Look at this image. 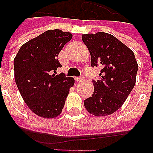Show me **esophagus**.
<instances>
[{"instance_id":"34e87169","label":"esophagus","mask_w":153,"mask_h":153,"mask_svg":"<svg viewBox=\"0 0 153 153\" xmlns=\"http://www.w3.org/2000/svg\"><path fill=\"white\" fill-rule=\"evenodd\" d=\"M84 80V76H80V77H75V81L77 82L82 81Z\"/></svg>"}]
</instances>
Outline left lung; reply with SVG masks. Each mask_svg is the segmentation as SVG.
<instances>
[{"instance_id":"obj_1","label":"left lung","mask_w":153,"mask_h":153,"mask_svg":"<svg viewBox=\"0 0 153 153\" xmlns=\"http://www.w3.org/2000/svg\"><path fill=\"white\" fill-rule=\"evenodd\" d=\"M92 67H101L100 80L93 81L92 97L84 101L89 113L110 115L121 107L134 88L138 71L135 55L114 35L104 32L82 34Z\"/></svg>"}]
</instances>
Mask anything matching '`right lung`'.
<instances>
[{
    "instance_id": "obj_1",
    "label": "right lung",
    "mask_w": 153,
    "mask_h": 153,
    "mask_svg": "<svg viewBox=\"0 0 153 153\" xmlns=\"http://www.w3.org/2000/svg\"><path fill=\"white\" fill-rule=\"evenodd\" d=\"M72 38L69 32L49 30L24 43L13 60L14 79L24 102L35 114L52 119L60 114L74 79L64 73L57 56Z\"/></svg>"
}]
</instances>
